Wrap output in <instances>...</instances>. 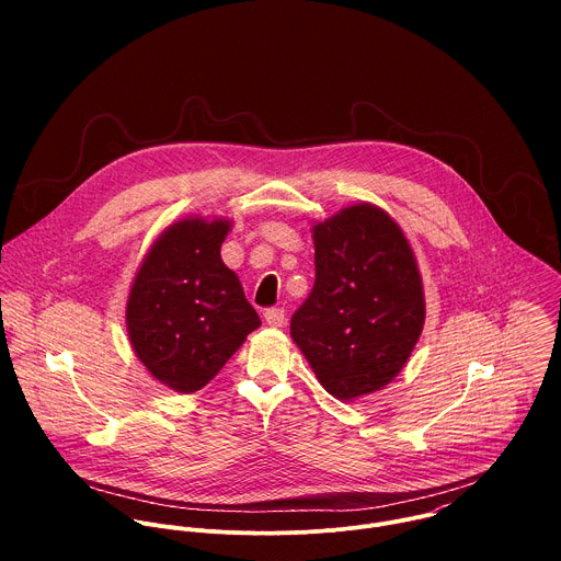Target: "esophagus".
Masks as SVG:
<instances>
[{
  "instance_id": "34e87169",
  "label": "esophagus",
  "mask_w": 561,
  "mask_h": 561,
  "mask_svg": "<svg viewBox=\"0 0 561 561\" xmlns=\"http://www.w3.org/2000/svg\"><path fill=\"white\" fill-rule=\"evenodd\" d=\"M264 317H266L268 327H284V324H286V310L279 308V306L268 308V310L264 312Z\"/></svg>"
}]
</instances>
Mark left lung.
Returning <instances> with one entry per match:
<instances>
[{
  "label": "left lung",
  "instance_id": "8db88e82",
  "mask_svg": "<svg viewBox=\"0 0 561 561\" xmlns=\"http://www.w3.org/2000/svg\"><path fill=\"white\" fill-rule=\"evenodd\" d=\"M314 286L290 335L333 397L351 402L390 383L409 362L426 319L409 239L373 204L312 226Z\"/></svg>",
  "mask_w": 561,
  "mask_h": 561
}]
</instances>
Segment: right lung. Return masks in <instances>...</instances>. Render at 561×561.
<instances>
[{
  "label": "right lung",
  "instance_id": "add662e5",
  "mask_svg": "<svg viewBox=\"0 0 561 561\" xmlns=\"http://www.w3.org/2000/svg\"><path fill=\"white\" fill-rule=\"evenodd\" d=\"M228 230V219L171 224L154 239L128 293L133 351L157 381L178 392L204 388L262 324L221 262Z\"/></svg>",
  "mask_w": 561,
  "mask_h": 561
}]
</instances>
